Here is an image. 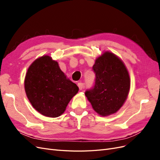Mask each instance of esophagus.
<instances>
[{"mask_svg":"<svg viewBox=\"0 0 160 160\" xmlns=\"http://www.w3.org/2000/svg\"><path fill=\"white\" fill-rule=\"evenodd\" d=\"M77 85H78V87H79V89H80V90H82L83 89V84L82 83H79L78 84H77Z\"/></svg>","mask_w":160,"mask_h":160,"instance_id":"1","label":"esophagus"}]
</instances>
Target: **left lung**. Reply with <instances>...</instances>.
<instances>
[{
	"instance_id": "obj_1",
	"label": "left lung",
	"mask_w": 160,
	"mask_h": 160,
	"mask_svg": "<svg viewBox=\"0 0 160 160\" xmlns=\"http://www.w3.org/2000/svg\"><path fill=\"white\" fill-rule=\"evenodd\" d=\"M93 69L95 82L85 96L99 115L106 117L117 112L126 101L130 77L124 62L114 53L105 51L95 59Z\"/></svg>"
}]
</instances>
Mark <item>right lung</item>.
I'll return each instance as SVG.
<instances>
[{
    "mask_svg": "<svg viewBox=\"0 0 160 160\" xmlns=\"http://www.w3.org/2000/svg\"><path fill=\"white\" fill-rule=\"evenodd\" d=\"M25 90L32 107L49 118L59 117L79 91L77 85L62 72L59 63L49 55L37 58L28 67Z\"/></svg>",
    "mask_w": 160,
    "mask_h": 160,
    "instance_id": "right-lung-1",
    "label": "right lung"
}]
</instances>
